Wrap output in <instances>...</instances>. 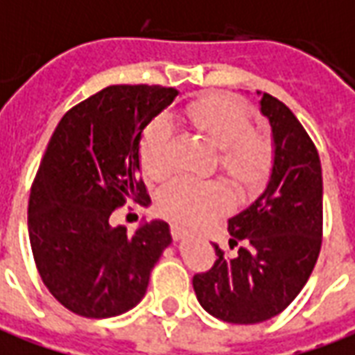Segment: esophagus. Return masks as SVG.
Returning <instances> with one entry per match:
<instances>
[{
    "instance_id": "obj_1",
    "label": "esophagus",
    "mask_w": 355,
    "mask_h": 355,
    "mask_svg": "<svg viewBox=\"0 0 355 355\" xmlns=\"http://www.w3.org/2000/svg\"><path fill=\"white\" fill-rule=\"evenodd\" d=\"M171 234L175 240H182V238L188 236V229H184L182 225H178V223H173L171 225Z\"/></svg>"
}]
</instances>
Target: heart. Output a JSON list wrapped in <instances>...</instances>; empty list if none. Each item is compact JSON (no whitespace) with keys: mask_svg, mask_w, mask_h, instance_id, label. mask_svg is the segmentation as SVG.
I'll return each instance as SVG.
<instances>
[{"mask_svg":"<svg viewBox=\"0 0 355 355\" xmlns=\"http://www.w3.org/2000/svg\"><path fill=\"white\" fill-rule=\"evenodd\" d=\"M186 119L198 132L219 148V165L240 188L259 186L271 169V146L255 135L254 119L242 101L230 96H202L186 107ZM173 128L165 117L146 126L140 140V163L152 178H165L173 169ZM229 205L227 188L215 180L178 177L161 190L159 211L184 225H200Z\"/></svg>","mask_w":355,"mask_h":355,"instance_id":"obj_1","label":"heart"}]
</instances>
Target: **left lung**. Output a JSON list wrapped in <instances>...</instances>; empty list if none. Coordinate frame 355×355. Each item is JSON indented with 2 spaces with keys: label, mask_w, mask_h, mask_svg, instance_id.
Segmentation results:
<instances>
[{
  "label": "left lung",
  "mask_w": 355,
  "mask_h": 355,
  "mask_svg": "<svg viewBox=\"0 0 355 355\" xmlns=\"http://www.w3.org/2000/svg\"><path fill=\"white\" fill-rule=\"evenodd\" d=\"M259 94V92H257ZM275 159L269 184L229 219V255L217 244L209 271L192 279L202 307L220 321L254 324L279 315L309 279L323 242V177L315 144L282 101L261 94Z\"/></svg>",
  "instance_id": "8db88e82"
}]
</instances>
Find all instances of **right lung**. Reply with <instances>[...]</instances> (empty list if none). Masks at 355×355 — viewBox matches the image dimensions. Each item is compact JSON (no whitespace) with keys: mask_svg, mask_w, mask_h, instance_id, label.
<instances>
[{"mask_svg":"<svg viewBox=\"0 0 355 355\" xmlns=\"http://www.w3.org/2000/svg\"><path fill=\"white\" fill-rule=\"evenodd\" d=\"M177 94L107 86L69 109L51 135L31 190L28 236L44 284L76 315L105 319L140 304L173 240L165 220L128 232L111 213L130 200L150 203L140 178L142 130Z\"/></svg>","mask_w":355,"mask_h":355,"instance_id":"obj_1","label":"right lung"}]
</instances>
